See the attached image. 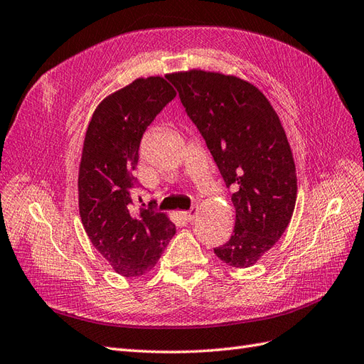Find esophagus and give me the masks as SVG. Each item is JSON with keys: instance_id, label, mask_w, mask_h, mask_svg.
Returning <instances> with one entry per match:
<instances>
[{"instance_id": "1", "label": "esophagus", "mask_w": 364, "mask_h": 364, "mask_svg": "<svg viewBox=\"0 0 364 364\" xmlns=\"http://www.w3.org/2000/svg\"><path fill=\"white\" fill-rule=\"evenodd\" d=\"M196 214H198V208H196V206H191L188 211H183L185 219H188V220H193L196 218Z\"/></svg>"}]
</instances>
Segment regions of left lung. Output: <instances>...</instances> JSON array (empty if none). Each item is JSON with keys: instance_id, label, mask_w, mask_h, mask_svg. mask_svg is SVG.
<instances>
[{"instance_id": "8db88e82", "label": "left lung", "mask_w": 364, "mask_h": 364, "mask_svg": "<svg viewBox=\"0 0 364 364\" xmlns=\"http://www.w3.org/2000/svg\"><path fill=\"white\" fill-rule=\"evenodd\" d=\"M166 80L235 191L232 235L214 252L230 267H252L288 228L297 199L296 164L279 116L257 87L237 76L190 70Z\"/></svg>"}]
</instances>
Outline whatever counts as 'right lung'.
Listing matches in <instances>:
<instances>
[{
	"label": "right lung",
	"instance_id": "add662e5",
	"mask_svg": "<svg viewBox=\"0 0 364 364\" xmlns=\"http://www.w3.org/2000/svg\"><path fill=\"white\" fill-rule=\"evenodd\" d=\"M174 97L164 77H139L97 105L85 133L77 178L81 220L93 247L124 277L154 268L176 234L174 223L151 206L133 213L130 193L146 127Z\"/></svg>",
	"mask_w": 364,
	"mask_h": 364
}]
</instances>
